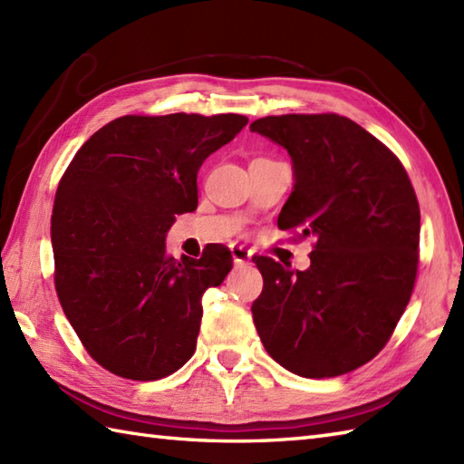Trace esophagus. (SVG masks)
Wrapping results in <instances>:
<instances>
[{
    "mask_svg": "<svg viewBox=\"0 0 464 464\" xmlns=\"http://www.w3.org/2000/svg\"><path fill=\"white\" fill-rule=\"evenodd\" d=\"M231 255L235 265H249L251 263V251L245 249L243 245H231Z\"/></svg>",
    "mask_w": 464,
    "mask_h": 464,
    "instance_id": "34e87169",
    "label": "esophagus"
}]
</instances>
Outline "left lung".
<instances>
[{"mask_svg":"<svg viewBox=\"0 0 464 464\" xmlns=\"http://www.w3.org/2000/svg\"><path fill=\"white\" fill-rule=\"evenodd\" d=\"M251 131L291 155L279 229L314 239L304 271L253 259L263 275L251 307L261 343L299 377L351 372L387 344L415 287V189L389 147L343 115H269Z\"/></svg>","mask_w":464,"mask_h":464,"instance_id":"left-lung-1","label":"left lung"}]
</instances>
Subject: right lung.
<instances>
[{
    "mask_svg": "<svg viewBox=\"0 0 464 464\" xmlns=\"http://www.w3.org/2000/svg\"><path fill=\"white\" fill-rule=\"evenodd\" d=\"M237 113L125 115L75 153L59 181L52 245L55 289L87 353L113 374L157 381L197 347L201 297L233 267L211 245L201 259H173L165 235L197 209V171L229 143Z\"/></svg>",
    "mask_w": 464,
    "mask_h": 464,
    "instance_id": "obj_1",
    "label": "right lung"
}]
</instances>
